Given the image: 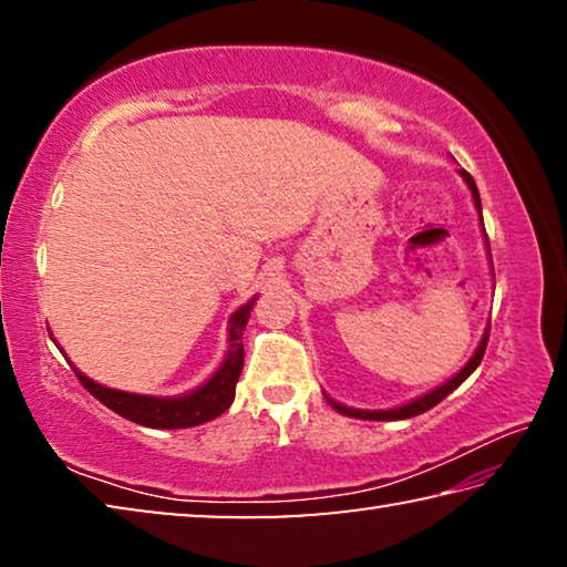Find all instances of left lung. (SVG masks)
Returning <instances> with one entry per match:
<instances>
[{
    "instance_id": "8db88e82",
    "label": "left lung",
    "mask_w": 567,
    "mask_h": 567,
    "mask_svg": "<svg viewBox=\"0 0 567 567\" xmlns=\"http://www.w3.org/2000/svg\"><path fill=\"white\" fill-rule=\"evenodd\" d=\"M460 175L465 177L467 187L473 189V199H475V207H477V213H480V209H483V207H480V192H477V187H475V179L470 177V172H465V169H460ZM480 219H483V213H480ZM483 229H485V225H483ZM485 239H487V235H485ZM487 252H491V243H487ZM487 338H491V328H487V332H485L483 342H480L477 352L473 354V360H470V362L465 364V368L460 370L453 380H447L445 385H440L437 390L427 392V395H422V398H417V400L408 402V405L395 408V410H378V412H370V410H352V408H344V405H340V402H334V400H330V398H328L330 408L338 410L340 415L358 417V420H405V417H415V415H422V412H427L430 408H435L440 400H445V398L450 395V392H453L455 388L463 385V382H465L470 375H473V370L477 368L480 360H483V354H485V348H487Z\"/></svg>"
}]
</instances>
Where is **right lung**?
I'll return each mask as SVG.
<instances>
[{
    "instance_id": "obj_1",
    "label": "right lung",
    "mask_w": 567,
    "mask_h": 567,
    "mask_svg": "<svg viewBox=\"0 0 567 567\" xmlns=\"http://www.w3.org/2000/svg\"><path fill=\"white\" fill-rule=\"evenodd\" d=\"M249 307H252V302L239 307V310L233 315V320H229V350L225 354V362L219 364V370L215 372V378L205 382L199 390L189 392V395H182V398L132 395V392L102 388L90 378H84L80 370H74V375L82 382L84 390L92 392L102 405H107L112 412H117V415H122L124 420L137 422V425L159 427V430L203 425V422L223 415L235 400V385L245 364L243 332L247 324Z\"/></svg>"
}]
</instances>
